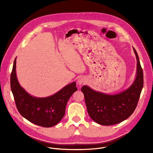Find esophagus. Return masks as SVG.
Segmentation results:
<instances>
[{
    "instance_id": "34e87169",
    "label": "esophagus",
    "mask_w": 153,
    "mask_h": 153,
    "mask_svg": "<svg viewBox=\"0 0 153 153\" xmlns=\"http://www.w3.org/2000/svg\"><path fill=\"white\" fill-rule=\"evenodd\" d=\"M85 82V79L83 77H80L78 80H77V83L79 85H82L83 83H84Z\"/></svg>"
}]
</instances>
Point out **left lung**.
I'll return each mask as SVG.
<instances>
[{
  "mask_svg": "<svg viewBox=\"0 0 153 153\" xmlns=\"http://www.w3.org/2000/svg\"><path fill=\"white\" fill-rule=\"evenodd\" d=\"M137 59L136 79L128 89L116 94L96 91L87 85L81 91L90 117L102 125H112L123 122L134 111L143 86V74L137 53L133 48Z\"/></svg>",
  "mask_w": 153,
  "mask_h": 153,
  "instance_id": "left-lung-1",
  "label": "left lung"
}]
</instances>
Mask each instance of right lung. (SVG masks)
Listing matches in <instances>:
<instances>
[{"mask_svg": "<svg viewBox=\"0 0 153 153\" xmlns=\"http://www.w3.org/2000/svg\"><path fill=\"white\" fill-rule=\"evenodd\" d=\"M16 58L11 74V88L19 113L31 123L43 127L57 124L65 113L67 103L77 90L76 83L64 86L56 93L47 97H36L28 94L19 84L16 76Z\"/></svg>", "mask_w": 153, "mask_h": 153, "instance_id": "right-lung-1", "label": "right lung"}]
</instances>
